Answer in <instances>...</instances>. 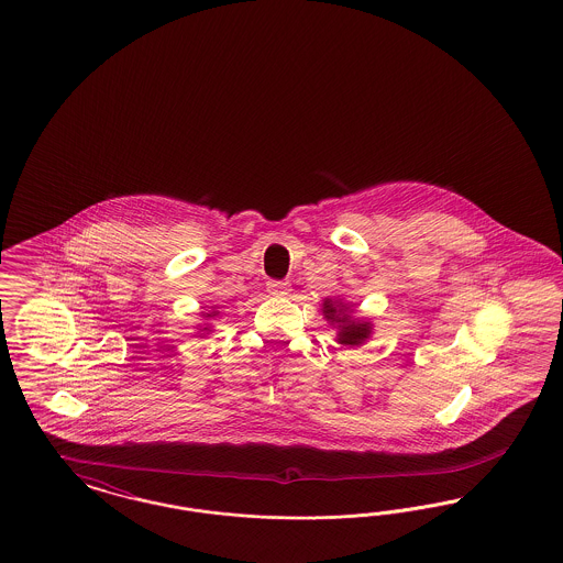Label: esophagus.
Instances as JSON below:
<instances>
[{
  "instance_id": "esophagus-1",
  "label": "esophagus",
  "mask_w": 563,
  "mask_h": 563,
  "mask_svg": "<svg viewBox=\"0 0 563 563\" xmlns=\"http://www.w3.org/2000/svg\"><path fill=\"white\" fill-rule=\"evenodd\" d=\"M268 291L272 295H289L291 291V283H287V280H271L268 283Z\"/></svg>"
}]
</instances>
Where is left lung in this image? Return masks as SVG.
Returning a JSON list of instances; mask_svg holds the SVG:
<instances>
[{
    "instance_id": "left-lung-1",
    "label": "left lung",
    "mask_w": 563,
    "mask_h": 563,
    "mask_svg": "<svg viewBox=\"0 0 563 563\" xmlns=\"http://www.w3.org/2000/svg\"><path fill=\"white\" fill-rule=\"evenodd\" d=\"M322 314L338 329V341L343 345H361L371 338L373 324L368 320L354 318L350 312V306L341 299L327 297L322 303Z\"/></svg>"
}]
</instances>
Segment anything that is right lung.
Returning a JSON list of instances; mask_svg holds the SVG:
<instances>
[{
  "instance_id": "obj_1",
  "label": "right lung",
  "mask_w": 563,
  "mask_h": 563,
  "mask_svg": "<svg viewBox=\"0 0 563 563\" xmlns=\"http://www.w3.org/2000/svg\"><path fill=\"white\" fill-rule=\"evenodd\" d=\"M220 314V312H209V314H207V318H211V316H218ZM202 331H207V327H205V329H202Z\"/></svg>"
}]
</instances>
